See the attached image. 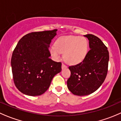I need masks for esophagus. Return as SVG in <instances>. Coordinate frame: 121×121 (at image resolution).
<instances>
[{
  "mask_svg": "<svg viewBox=\"0 0 121 121\" xmlns=\"http://www.w3.org/2000/svg\"><path fill=\"white\" fill-rule=\"evenodd\" d=\"M66 68H67V66L65 65V64H62V65H61V69H62V70H63V69H66Z\"/></svg>",
  "mask_w": 121,
  "mask_h": 121,
  "instance_id": "esophagus-1",
  "label": "esophagus"
}]
</instances>
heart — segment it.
Masks as SVG:
<instances>
[{
	"label": "heart",
	"instance_id": "b5f03b06",
	"mask_svg": "<svg viewBox=\"0 0 121 121\" xmlns=\"http://www.w3.org/2000/svg\"><path fill=\"white\" fill-rule=\"evenodd\" d=\"M88 42L84 37L67 36L59 38L56 46L50 48V53L56 60L64 54V59L68 64L76 65L84 59L87 53Z\"/></svg>",
	"mask_w": 121,
	"mask_h": 121
}]
</instances>
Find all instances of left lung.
Here are the masks:
<instances>
[{"label":"left lung","mask_w":121,"mask_h":121,"mask_svg":"<svg viewBox=\"0 0 121 121\" xmlns=\"http://www.w3.org/2000/svg\"><path fill=\"white\" fill-rule=\"evenodd\" d=\"M84 37L89 40L90 50L82 62L69 67L71 76L67 82L69 90L77 96L88 95L100 87L107 75L109 59L107 47L98 37Z\"/></svg>","instance_id":"left-lung-1"}]
</instances>
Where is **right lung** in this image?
Listing matches in <instances>:
<instances>
[{
	"instance_id": "right-lung-1",
	"label": "right lung",
	"mask_w": 121,
	"mask_h": 121,
	"mask_svg": "<svg viewBox=\"0 0 121 121\" xmlns=\"http://www.w3.org/2000/svg\"><path fill=\"white\" fill-rule=\"evenodd\" d=\"M57 31L31 32L19 41L12 56L11 67L14 83L23 94L43 95L61 71V63L50 58V45Z\"/></svg>"
}]
</instances>
